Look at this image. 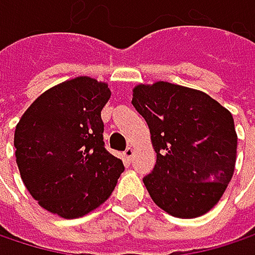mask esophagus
I'll list each match as a JSON object with an SVG mask.
<instances>
[{"label": "esophagus", "mask_w": 255, "mask_h": 255, "mask_svg": "<svg viewBox=\"0 0 255 255\" xmlns=\"http://www.w3.org/2000/svg\"><path fill=\"white\" fill-rule=\"evenodd\" d=\"M134 152H135V150H134V147H131V146H129V147H127V149H126V152H124V155H126V158H127V161H131V159H132V156H134Z\"/></svg>", "instance_id": "obj_1"}]
</instances>
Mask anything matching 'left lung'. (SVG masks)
I'll use <instances>...</instances> for the list:
<instances>
[{"instance_id": "obj_1", "label": "left lung", "mask_w": 255, "mask_h": 255, "mask_svg": "<svg viewBox=\"0 0 255 255\" xmlns=\"http://www.w3.org/2000/svg\"><path fill=\"white\" fill-rule=\"evenodd\" d=\"M131 103L156 152L153 171L143 178L152 201L178 219L208 213L235 171L232 114L204 91L165 81L135 85Z\"/></svg>"}]
</instances>
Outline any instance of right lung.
<instances>
[{
    "label": "right lung",
    "instance_id": "obj_1",
    "mask_svg": "<svg viewBox=\"0 0 255 255\" xmlns=\"http://www.w3.org/2000/svg\"><path fill=\"white\" fill-rule=\"evenodd\" d=\"M106 82L77 77L44 91L14 131L16 162L27 192L62 219H78L114 192L124 164L105 149Z\"/></svg>",
    "mask_w": 255,
    "mask_h": 255
}]
</instances>
